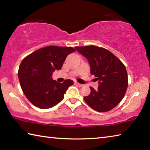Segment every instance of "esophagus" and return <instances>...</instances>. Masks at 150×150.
<instances>
[{
  "mask_svg": "<svg viewBox=\"0 0 150 150\" xmlns=\"http://www.w3.org/2000/svg\"><path fill=\"white\" fill-rule=\"evenodd\" d=\"M74 84H75V85H78L79 87H82V86H83V85H82V84H80V83H79L78 82H77V81H75V82H74Z\"/></svg>",
  "mask_w": 150,
  "mask_h": 150,
  "instance_id": "1",
  "label": "esophagus"
}]
</instances>
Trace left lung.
<instances>
[{"mask_svg":"<svg viewBox=\"0 0 150 150\" xmlns=\"http://www.w3.org/2000/svg\"><path fill=\"white\" fill-rule=\"evenodd\" d=\"M75 49L88 59L91 73L99 83L97 90L90 87V95L84 97L86 103L100 112L112 110L122 100L128 87L125 66L105 48L88 45Z\"/></svg>","mask_w":150,"mask_h":150,"instance_id":"left-lung-1","label":"left lung"}]
</instances>
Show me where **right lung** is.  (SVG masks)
Here are the masks:
<instances>
[{"label": "right lung", "mask_w": 150, "mask_h": 150, "mask_svg": "<svg viewBox=\"0 0 150 150\" xmlns=\"http://www.w3.org/2000/svg\"><path fill=\"white\" fill-rule=\"evenodd\" d=\"M71 47H44L26 56L20 63L18 75L22 91L32 105L40 108H52L64 98L73 81L61 83L52 78L55 70H60L66 57L75 52Z\"/></svg>", "instance_id": "obj_1"}]
</instances>
